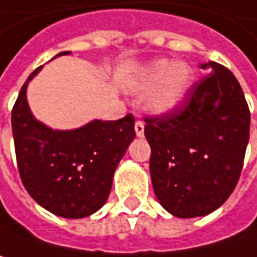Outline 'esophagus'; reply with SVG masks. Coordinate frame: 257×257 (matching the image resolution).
I'll use <instances>...</instances> for the list:
<instances>
[{"mask_svg":"<svg viewBox=\"0 0 257 257\" xmlns=\"http://www.w3.org/2000/svg\"><path fill=\"white\" fill-rule=\"evenodd\" d=\"M136 134H137V137H143L145 136V123L140 121V120L136 121Z\"/></svg>","mask_w":257,"mask_h":257,"instance_id":"esophagus-1","label":"esophagus"}]
</instances>
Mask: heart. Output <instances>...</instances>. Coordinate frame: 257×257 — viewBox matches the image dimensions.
<instances>
[{
	"instance_id": "1",
	"label": "heart",
	"mask_w": 257,
	"mask_h": 257,
	"mask_svg": "<svg viewBox=\"0 0 257 257\" xmlns=\"http://www.w3.org/2000/svg\"><path fill=\"white\" fill-rule=\"evenodd\" d=\"M194 84V70L187 61L170 58L155 60L148 64L130 84V91L145 94L146 109L154 115H167L178 109L187 99Z\"/></svg>"
}]
</instances>
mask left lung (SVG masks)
<instances>
[{
	"label": "left lung",
	"instance_id": "8db88e82",
	"mask_svg": "<svg viewBox=\"0 0 257 257\" xmlns=\"http://www.w3.org/2000/svg\"><path fill=\"white\" fill-rule=\"evenodd\" d=\"M200 67L208 75L184 103L145 126L155 196L179 218L208 215L229 199L250 139V111L235 75L215 61Z\"/></svg>",
	"mask_w": 257,
	"mask_h": 257
}]
</instances>
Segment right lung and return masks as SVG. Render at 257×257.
I'll return each mask as SVG.
<instances>
[{
	"instance_id": "obj_1",
	"label": "right lung",
	"mask_w": 257,
	"mask_h": 257,
	"mask_svg": "<svg viewBox=\"0 0 257 257\" xmlns=\"http://www.w3.org/2000/svg\"><path fill=\"white\" fill-rule=\"evenodd\" d=\"M69 54L63 51L54 58ZM42 67L28 76L12 111L19 175L42 208L63 218H84L109 196L114 172L136 139L134 117L94 118L73 130H54L34 117L27 99L28 84Z\"/></svg>"
}]
</instances>
